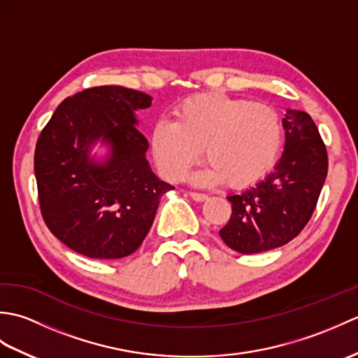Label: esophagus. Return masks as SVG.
<instances>
[{"label": "esophagus", "mask_w": 358, "mask_h": 358, "mask_svg": "<svg viewBox=\"0 0 358 358\" xmlns=\"http://www.w3.org/2000/svg\"><path fill=\"white\" fill-rule=\"evenodd\" d=\"M189 195H191V199L196 203H203L208 200V195L206 194H199V192H189Z\"/></svg>", "instance_id": "1"}]
</instances>
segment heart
Returning a JSON list of instances; mask_svg holds the SVG:
<instances>
[{"mask_svg":"<svg viewBox=\"0 0 358 358\" xmlns=\"http://www.w3.org/2000/svg\"><path fill=\"white\" fill-rule=\"evenodd\" d=\"M281 140L280 117L269 106L224 94H200L175 108V121H157L150 150L163 177L177 181L204 149L209 164L192 175V183L226 181L240 189L257 183L272 169Z\"/></svg>","mask_w":358,"mask_h":358,"instance_id":"b5f03b06","label":"heart"}]
</instances>
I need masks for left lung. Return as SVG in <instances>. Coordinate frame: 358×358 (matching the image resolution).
<instances>
[{
  "mask_svg": "<svg viewBox=\"0 0 358 358\" xmlns=\"http://www.w3.org/2000/svg\"><path fill=\"white\" fill-rule=\"evenodd\" d=\"M281 123L285 149L273 171L227 196L232 215L220 237L240 254L266 252L295 238L313 215L328 175V154L309 113L287 109Z\"/></svg>",
  "mask_w": 358,
  "mask_h": 358,
  "instance_id": "left-lung-1",
  "label": "left lung"
}]
</instances>
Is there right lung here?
<instances>
[{"instance_id": "right-lung-1", "label": "right lung", "mask_w": 358, "mask_h": 358, "mask_svg": "<svg viewBox=\"0 0 358 358\" xmlns=\"http://www.w3.org/2000/svg\"><path fill=\"white\" fill-rule=\"evenodd\" d=\"M152 96L100 86L58 106L36 141L35 177L50 232L75 252L118 260L135 252L173 189L146 158L136 112Z\"/></svg>"}]
</instances>
